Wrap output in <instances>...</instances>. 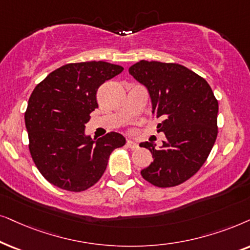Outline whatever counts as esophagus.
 I'll return each instance as SVG.
<instances>
[{
    "mask_svg": "<svg viewBox=\"0 0 250 250\" xmlns=\"http://www.w3.org/2000/svg\"><path fill=\"white\" fill-rule=\"evenodd\" d=\"M125 145H127V147L131 148V149H135V148H137V147H138L137 143L134 142V141H130V139H128L127 143H125Z\"/></svg>",
    "mask_w": 250,
    "mask_h": 250,
    "instance_id": "34e87169",
    "label": "esophagus"
}]
</instances>
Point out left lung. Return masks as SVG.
<instances>
[{
    "mask_svg": "<svg viewBox=\"0 0 250 250\" xmlns=\"http://www.w3.org/2000/svg\"><path fill=\"white\" fill-rule=\"evenodd\" d=\"M129 73L147 88L153 114L162 119L158 132L166 135L160 149L153 143L141 144L153 156L142 177L158 188H174L207 160L218 134V102L208 82L183 65L141 61Z\"/></svg>",
    "mask_w": 250,
    "mask_h": 250,
    "instance_id": "8db88e82",
    "label": "left lung"
}]
</instances>
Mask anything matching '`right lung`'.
<instances>
[{
    "instance_id": "1",
    "label": "right lung",
    "mask_w": 250,
    "mask_h": 250,
    "mask_svg": "<svg viewBox=\"0 0 250 250\" xmlns=\"http://www.w3.org/2000/svg\"><path fill=\"white\" fill-rule=\"evenodd\" d=\"M122 71V66L106 62H72L35 86L25 112L28 147L50 184L85 191L101 179L111 153L125 144V138L114 131L97 141L84 136L90 113L98 107V88Z\"/></svg>"
}]
</instances>
